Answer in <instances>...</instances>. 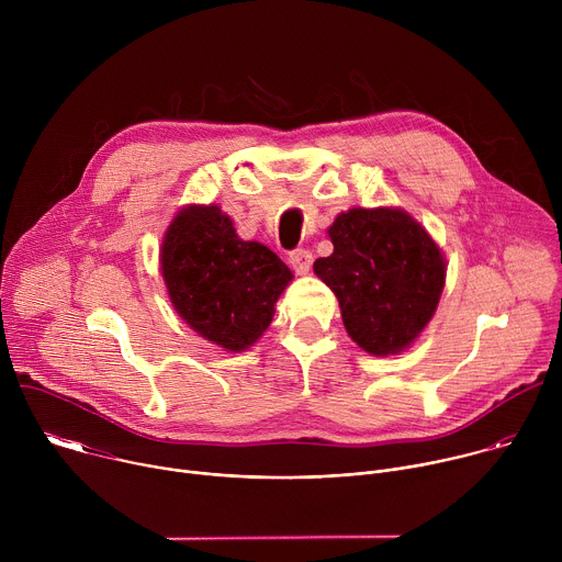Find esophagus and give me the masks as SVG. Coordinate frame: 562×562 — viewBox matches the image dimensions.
Masks as SVG:
<instances>
[{
  "label": "esophagus",
  "instance_id": "1",
  "mask_svg": "<svg viewBox=\"0 0 562 562\" xmlns=\"http://www.w3.org/2000/svg\"><path fill=\"white\" fill-rule=\"evenodd\" d=\"M289 262L297 273H306L313 265V254L308 249H293L289 254Z\"/></svg>",
  "mask_w": 562,
  "mask_h": 562
}]
</instances>
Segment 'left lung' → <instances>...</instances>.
<instances>
[{
    "mask_svg": "<svg viewBox=\"0 0 562 562\" xmlns=\"http://www.w3.org/2000/svg\"><path fill=\"white\" fill-rule=\"evenodd\" d=\"M334 254L313 262L338 297L353 342L373 356L409 347L431 319L445 260L427 231L397 209H351L329 226Z\"/></svg>",
    "mask_w": 562,
    "mask_h": 562,
    "instance_id": "1",
    "label": "left lung"
}]
</instances>
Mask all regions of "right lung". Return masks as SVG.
Segmentation results:
<instances>
[{"instance_id":"add662e5","label":"right lung","mask_w":562,"mask_h":562,"mask_svg":"<svg viewBox=\"0 0 562 562\" xmlns=\"http://www.w3.org/2000/svg\"><path fill=\"white\" fill-rule=\"evenodd\" d=\"M162 276L191 329L228 351L251 347L267 331L293 278L271 249L239 239L213 204L176 215L162 245Z\"/></svg>"}]
</instances>
